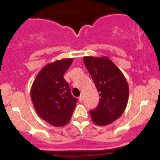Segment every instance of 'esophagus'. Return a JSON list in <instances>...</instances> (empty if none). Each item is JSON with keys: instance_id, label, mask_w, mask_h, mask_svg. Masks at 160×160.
Returning <instances> with one entry per match:
<instances>
[{"instance_id": "esophagus-1", "label": "esophagus", "mask_w": 160, "mask_h": 160, "mask_svg": "<svg viewBox=\"0 0 160 160\" xmlns=\"http://www.w3.org/2000/svg\"><path fill=\"white\" fill-rule=\"evenodd\" d=\"M82 99H83V97H82V95H80L78 97V101L79 102H82Z\"/></svg>"}]
</instances>
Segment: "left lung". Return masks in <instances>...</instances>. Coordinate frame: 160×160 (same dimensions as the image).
<instances>
[{
  "label": "left lung",
  "instance_id": "1",
  "mask_svg": "<svg viewBox=\"0 0 160 160\" xmlns=\"http://www.w3.org/2000/svg\"><path fill=\"white\" fill-rule=\"evenodd\" d=\"M83 62L100 96L97 108L90 111L91 118L98 126L109 125L122 115L128 105V81L119 68L106 56L83 57Z\"/></svg>",
  "mask_w": 160,
  "mask_h": 160
}]
</instances>
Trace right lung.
Here are the masks:
<instances>
[{"instance_id":"1","label":"right lung","mask_w":160,"mask_h":160,"mask_svg":"<svg viewBox=\"0 0 160 160\" xmlns=\"http://www.w3.org/2000/svg\"><path fill=\"white\" fill-rule=\"evenodd\" d=\"M73 58H63L46 65L37 74L30 90L32 105L38 114L53 127L70 122L77 99L63 78Z\"/></svg>"}]
</instances>
